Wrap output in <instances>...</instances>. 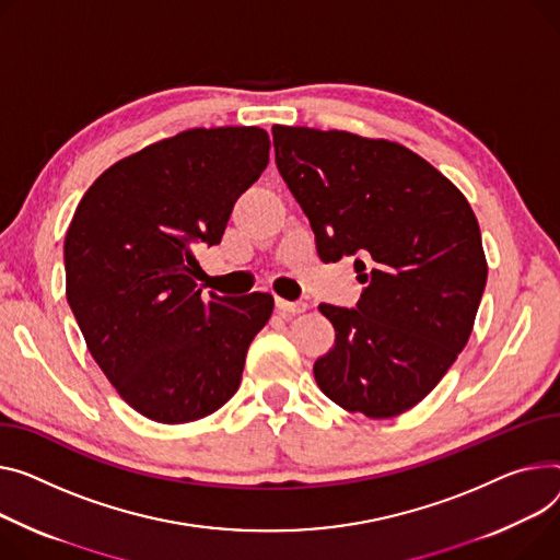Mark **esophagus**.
I'll list each match as a JSON object with an SVG mask.
<instances>
[{
    "label": "esophagus",
    "instance_id": "obj_1",
    "mask_svg": "<svg viewBox=\"0 0 560 560\" xmlns=\"http://www.w3.org/2000/svg\"><path fill=\"white\" fill-rule=\"evenodd\" d=\"M277 308L283 317H294V315H302L308 311L306 302H285V300H277Z\"/></svg>",
    "mask_w": 560,
    "mask_h": 560
}]
</instances>
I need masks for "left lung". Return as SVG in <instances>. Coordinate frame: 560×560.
Returning a JSON list of instances; mask_svg holds the SVG:
<instances>
[{
	"instance_id": "obj_1",
	"label": "left lung",
	"mask_w": 560,
	"mask_h": 560,
	"mask_svg": "<svg viewBox=\"0 0 560 560\" xmlns=\"http://www.w3.org/2000/svg\"><path fill=\"white\" fill-rule=\"evenodd\" d=\"M277 168L328 260L358 256V308L322 304L335 347L319 389L347 412L392 419L421 402L466 347L489 266L477 218L421 155L347 130L272 126Z\"/></svg>"
}]
</instances>
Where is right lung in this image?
Wrapping results in <instances>:
<instances>
[{"label":"right lung","instance_id":"obj_1","mask_svg":"<svg viewBox=\"0 0 560 560\" xmlns=\"http://www.w3.org/2000/svg\"><path fill=\"white\" fill-rule=\"evenodd\" d=\"M268 162L264 128H191L112 164L73 211L67 302L105 378L145 419H205L241 385L275 296H202L194 245L220 243Z\"/></svg>","mask_w":560,"mask_h":560}]
</instances>
